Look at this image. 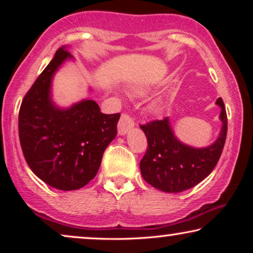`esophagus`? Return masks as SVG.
<instances>
[{
  "label": "esophagus",
  "instance_id": "esophagus-1",
  "mask_svg": "<svg viewBox=\"0 0 253 253\" xmlns=\"http://www.w3.org/2000/svg\"><path fill=\"white\" fill-rule=\"evenodd\" d=\"M133 126H134V121L132 120V117L127 115L126 113H123L122 115H121V119L119 121V133L126 134Z\"/></svg>",
  "mask_w": 253,
  "mask_h": 253
}]
</instances>
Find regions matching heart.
<instances>
[{"instance_id": "b5f03b06", "label": "heart", "mask_w": 253, "mask_h": 253, "mask_svg": "<svg viewBox=\"0 0 253 253\" xmlns=\"http://www.w3.org/2000/svg\"><path fill=\"white\" fill-rule=\"evenodd\" d=\"M136 93H141V91H136Z\"/></svg>"}]
</instances>
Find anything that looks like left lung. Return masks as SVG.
<instances>
[{
    "instance_id": "1",
    "label": "left lung",
    "mask_w": 253,
    "mask_h": 253,
    "mask_svg": "<svg viewBox=\"0 0 253 253\" xmlns=\"http://www.w3.org/2000/svg\"><path fill=\"white\" fill-rule=\"evenodd\" d=\"M222 129L215 143L205 148L182 144L174 136L168 117L141 124L147 150L140 161L143 178L153 188L168 193L191 189L207 177L217 164L227 137L228 120L223 100L219 98Z\"/></svg>"
}]
</instances>
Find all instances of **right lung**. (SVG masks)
<instances>
[{
    "instance_id": "1",
    "label": "right lung",
    "mask_w": 253,
    "mask_h": 253,
    "mask_svg": "<svg viewBox=\"0 0 253 253\" xmlns=\"http://www.w3.org/2000/svg\"><path fill=\"white\" fill-rule=\"evenodd\" d=\"M71 58L58 48L19 109L18 130L24 158L34 174L55 189L70 191L95 177L106 147L117 133L120 113L103 114L93 100L58 109L50 99L51 78Z\"/></svg>"
}]
</instances>
